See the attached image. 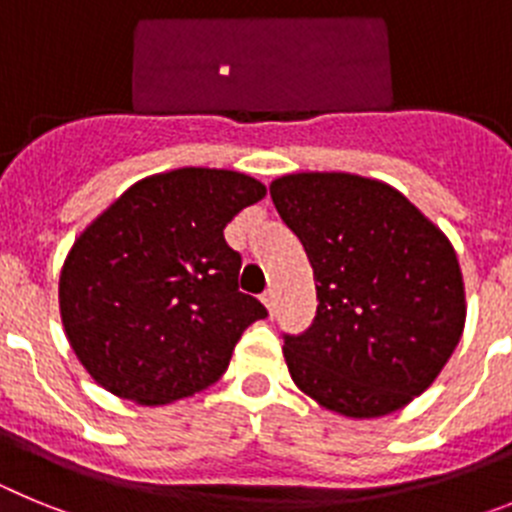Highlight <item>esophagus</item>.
<instances>
[{
	"instance_id": "obj_1",
	"label": "esophagus",
	"mask_w": 512,
	"mask_h": 512,
	"mask_svg": "<svg viewBox=\"0 0 512 512\" xmlns=\"http://www.w3.org/2000/svg\"><path fill=\"white\" fill-rule=\"evenodd\" d=\"M261 302L266 305L269 315H274L277 312V289H266L264 295H261Z\"/></svg>"
}]
</instances>
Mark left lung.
Returning a JSON list of instances; mask_svg holds the SVG:
<instances>
[{
    "mask_svg": "<svg viewBox=\"0 0 512 512\" xmlns=\"http://www.w3.org/2000/svg\"><path fill=\"white\" fill-rule=\"evenodd\" d=\"M315 274L318 315L284 336L292 382L320 408L382 418L423 395L467 320L459 259L438 225L390 184L300 171L269 184Z\"/></svg>",
    "mask_w": 512,
    "mask_h": 512,
    "instance_id": "8db88e82",
    "label": "left lung"
}]
</instances>
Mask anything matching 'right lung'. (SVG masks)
<instances>
[{"label": "right lung", "mask_w": 512, "mask_h": 512, "mask_svg": "<svg viewBox=\"0 0 512 512\" xmlns=\"http://www.w3.org/2000/svg\"><path fill=\"white\" fill-rule=\"evenodd\" d=\"M266 187L230 169L153 174L97 215L58 279L63 333L89 377L138 405H169L223 377L266 307L238 289L225 225Z\"/></svg>", "instance_id": "add662e5"}]
</instances>
